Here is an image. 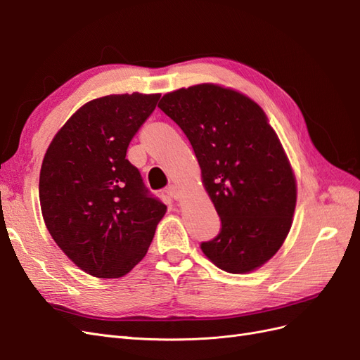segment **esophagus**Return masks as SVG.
Instances as JSON below:
<instances>
[{"label": "esophagus", "instance_id": "esophagus-1", "mask_svg": "<svg viewBox=\"0 0 360 360\" xmlns=\"http://www.w3.org/2000/svg\"><path fill=\"white\" fill-rule=\"evenodd\" d=\"M165 193L168 195V197H171L172 200H179V198H180L179 189H177V186H174V184H171V186H168V188L165 189Z\"/></svg>", "mask_w": 360, "mask_h": 360}]
</instances>
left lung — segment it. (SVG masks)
I'll return each instance as SVG.
<instances>
[{"instance_id": "obj_1", "label": "left lung", "mask_w": 360, "mask_h": 360, "mask_svg": "<svg viewBox=\"0 0 360 360\" xmlns=\"http://www.w3.org/2000/svg\"><path fill=\"white\" fill-rule=\"evenodd\" d=\"M195 151L221 231L201 250L230 274L263 266L284 243L296 207V180L275 130L249 97L201 84L162 97Z\"/></svg>"}]
</instances>
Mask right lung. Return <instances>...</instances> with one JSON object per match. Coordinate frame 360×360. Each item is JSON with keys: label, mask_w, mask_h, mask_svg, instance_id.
Instances as JSON below:
<instances>
[{"label": "right lung", "mask_w": 360, "mask_h": 360, "mask_svg": "<svg viewBox=\"0 0 360 360\" xmlns=\"http://www.w3.org/2000/svg\"><path fill=\"white\" fill-rule=\"evenodd\" d=\"M160 94H111L79 108L52 139L39 197L48 231L96 278L129 274L147 254L167 205L126 159Z\"/></svg>", "instance_id": "add662e5"}]
</instances>
